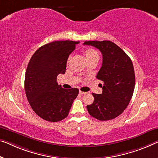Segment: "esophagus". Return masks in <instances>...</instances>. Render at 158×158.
Returning a JSON list of instances; mask_svg holds the SVG:
<instances>
[{
	"mask_svg": "<svg viewBox=\"0 0 158 158\" xmlns=\"http://www.w3.org/2000/svg\"><path fill=\"white\" fill-rule=\"evenodd\" d=\"M79 94H81V95H82V94H85L86 92H84V91H79Z\"/></svg>",
	"mask_w": 158,
	"mask_h": 158,
	"instance_id": "34e87169",
	"label": "esophagus"
}]
</instances>
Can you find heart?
Returning <instances> with one entry per match:
<instances>
[{"mask_svg": "<svg viewBox=\"0 0 158 158\" xmlns=\"http://www.w3.org/2000/svg\"><path fill=\"white\" fill-rule=\"evenodd\" d=\"M84 53H85V55L87 59L92 57V56H98L97 52L94 49H86L85 52H84Z\"/></svg>", "mask_w": 158, "mask_h": 158, "instance_id": "heart-1", "label": "heart"}]
</instances>
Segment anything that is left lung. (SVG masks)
Segmentation results:
<instances>
[{
    "mask_svg": "<svg viewBox=\"0 0 158 158\" xmlns=\"http://www.w3.org/2000/svg\"><path fill=\"white\" fill-rule=\"evenodd\" d=\"M84 44L95 47L103 56L102 67L96 75V78L103 82L102 94H92L94 101L86 106L87 110L99 121L114 119L126 109L133 96L135 84L133 63L113 42L86 41Z\"/></svg>",
    "mask_w": 158,
    "mask_h": 158,
    "instance_id": "8db88e82",
    "label": "left lung"
}]
</instances>
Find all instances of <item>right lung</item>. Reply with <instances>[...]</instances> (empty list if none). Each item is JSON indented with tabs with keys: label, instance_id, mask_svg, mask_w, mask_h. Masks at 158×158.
Instances as JSON below:
<instances>
[{
	"label": "right lung",
	"instance_id": "right-lung-1",
	"mask_svg": "<svg viewBox=\"0 0 158 158\" xmlns=\"http://www.w3.org/2000/svg\"><path fill=\"white\" fill-rule=\"evenodd\" d=\"M79 43L64 40L46 44L35 52L28 63L25 94L32 110L45 121L65 118L78 95V89H64L58 85L56 77L65 73L67 59Z\"/></svg>",
	"mask_w": 158,
	"mask_h": 158
}]
</instances>
